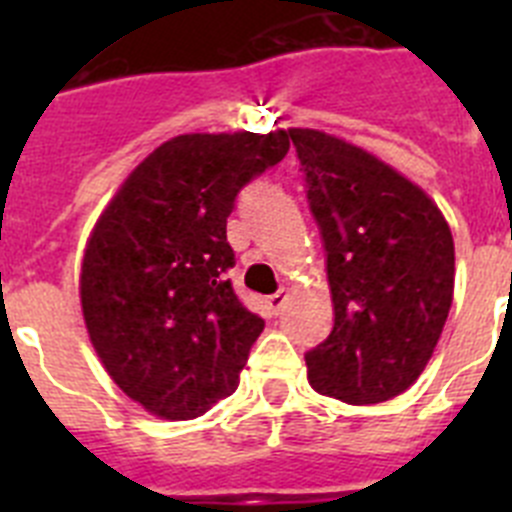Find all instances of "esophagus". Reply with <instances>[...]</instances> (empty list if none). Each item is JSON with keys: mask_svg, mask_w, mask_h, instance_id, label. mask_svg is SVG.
Returning <instances> with one entry per match:
<instances>
[{"mask_svg": "<svg viewBox=\"0 0 512 512\" xmlns=\"http://www.w3.org/2000/svg\"><path fill=\"white\" fill-rule=\"evenodd\" d=\"M284 302H287V295H284V292H277V295L266 297V305H269V310L274 312V315H279V312H282Z\"/></svg>", "mask_w": 512, "mask_h": 512, "instance_id": "34e87169", "label": "esophagus"}]
</instances>
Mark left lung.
<instances>
[{
  "mask_svg": "<svg viewBox=\"0 0 512 512\" xmlns=\"http://www.w3.org/2000/svg\"><path fill=\"white\" fill-rule=\"evenodd\" d=\"M325 248L333 330L305 354L320 395L377 405L433 356L454 300V238L441 210L392 166L320 130L292 128Z\"/></svg>",
  "mask_w": 512,
  "mask_h": 512,
  "instance_id": "obj_1",
  "label": "left lung"
}]
</instances>
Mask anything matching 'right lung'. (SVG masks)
I'll return each instance as SVG.
<instances>
[{"label": "right lung", "mask_w": 512, "mask_h": 512, "mask_svg": "<svg viewBox=\"0 0 512 512\" xmlns=\"http://www.w3.org/2000/svg\"><path fill=\"white\" fill-rule=\"evenodd\" d=\"M287 151L284 130L171 138L94 225L81 264L89 338L148 413L197 418L238 387L264 320L233 292L225 228L238 192Z\"/></svg>", "instance_id": "add662e5"}]
</instances>
